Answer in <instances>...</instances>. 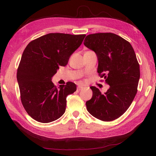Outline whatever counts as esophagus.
Here are the masks:
<instances>
[{
    "label": "esophagus",
    "instance_id": "1",
    "mask_svg": "<svg viewBox=\"0 0 156 156\" xmlns=\"http://www.w3.org/2000/svg\"><path fill=\"white\" fill-rule=\"evenodd\" d=\"M83 87H78L77 88V90L79 92L80 90H83Z\"/></svg>",
    "mask_w": 156,
    "mask_h": 156
}]
</instances>
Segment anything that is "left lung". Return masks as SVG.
<instances>
[{"label":"left lung","instance_id":"obj_1","mask_svg":"<svg viewBox=\"0 0 156 156\" xmlns=\"http://www.w3.org/2000/svg\"><path fill=\"white\" fill-rule=\"evenodd\" d=\"M84 45L95 52L98 73L110 86L103 94L91 87L92 98L86 102L90 115L110 122L121 116L133 101L140 78L139 64L129 42L111 32L87 36Z\"/></svg>","mask_w":156,"mask_h":156}]
</instances>
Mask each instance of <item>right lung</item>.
I'll use <instances>...</instances> for the list:
<instances>
[{"label": "right lung", "mask_w": 156, "mask_h": 156, "mask_svg": "<svg viewBox=\"0 0 156 156\" xmlns=\"http://www.w3.org/2000/svg\"><path fill=\"white\" fill-rule=\"evenodd\" d=\"M85 36L49 33L32 40L26 47L17 79L22 104L33 119L49 123L64 115L66 97L76 91V84L68 82L56 87L51 79L60 66L67 65Z\"/></svg>", "instance_id": "right-lung-1"}]
</instances>
